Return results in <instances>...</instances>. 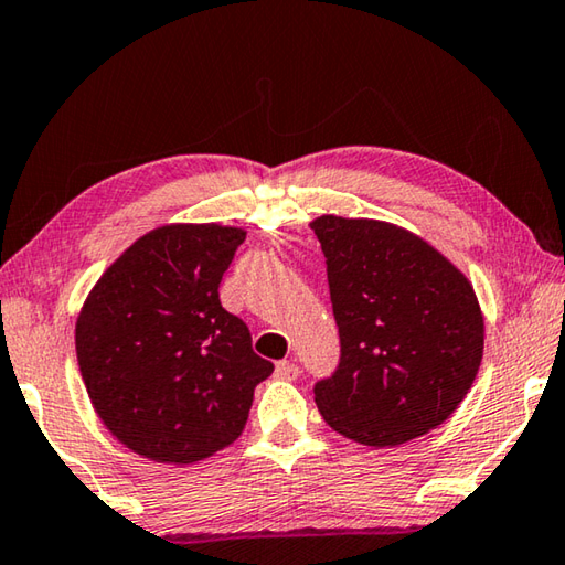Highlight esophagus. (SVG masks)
<instances>
[{
	"mask_svg": "<svg viewBox=\"0 0 565 565\" xmlns=\"http://www.w3.org/2000/svg\"><path fill=\"white\" fill-rule=\"evenodd\" d=\"M298 374H300V367L295 362H290V360H282V362L275 364V377L277 380L290 382V380L298 377Z\"/></svg>",
	"mask_w": 565,
	"mask_h": 565,
	"instance_id": "esophagus-1",
	"label": "esophagus"
}]
</instances>
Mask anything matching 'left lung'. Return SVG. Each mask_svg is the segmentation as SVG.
I'll list each match as a JSON object with an SVG mask.
<instances>
[{
  "instance_id": "8db88e82",
  "label": "left lung",
  "mask_w": 565,
  "mask_h": 565,
  "mask_svg": "<svg viewBox=\"0 0 565 565\" xmlns=\"http://www.w3.org/2000/svg\"><path fill=\"white\" fill-rule=\"evenodd\" d=\"M340 364L315 384L322 419L352 441L397 447L437 429L471 390L483 315L471 282L404 227L320 215Z\"/></svg>"
}]
</instances>
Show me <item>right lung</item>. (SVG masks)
Wrapping results in <instances>:
<instances>
[{
    "label": "right lung",
    "instance_id": "add662e5",
    "mask_svg": "<svg viewBox=\"0 0 565 565\" xmlns=\"http://www.w3.org/2000/svg\"><path fill=\"white\" fill-rule=\"evenodd\" d=\"M241 227L173 223L128 247L98 277L76 320V360L98 419L161 463L213 457L245 429L257 384L247 324L221 305Z\"/></svg>",
    "mask_w": 565,
    "mask_h": 565
}]
</instances>
